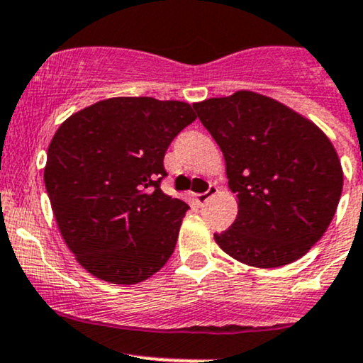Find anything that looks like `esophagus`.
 Instances as JSON below:
<instances>
[{
    "mask_svg": "<svg viewBox=\"0 0 363 363\" xmlns=\"http://www.w3.org/2000/svg\"><path fill=\"white\" fill-rule=\"evenodd\" d=\"M218 193V188L215 184H210V188L206 189V193H203V194H196V203L198 205H203V203H206L210 200V198L212 196H215V194Z\"/></svg>",
    "mask_w": 363,
    "mask_h": 363,
    "instance_id": "obj_1",
    "label": "esophagus"
}]
</instances>
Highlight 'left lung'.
<instances>
[{
    "label": "left lung",
    "mask_w": 363,
    "mask_h": 363,
    "mask_svg": "<svg viewBox=\"0 0 363 363\" xmlns=\"http://www.w3.org/2000/svg\"><path fill=\"white\" fill-rule=\"evenodd\" d=\"M220 146L238 217L213 234L241 264L274 269L298 260L324 236L343 191L330 139L303 115L253 91L194 103Z\"/></svg>",
    "instance_id": "1"
}]
</instances>
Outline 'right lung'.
Returning <instances> with one entry per match:
<instances>
[{
    "label": "right lung",
    "instance_id": "add662e5",
    "mask_svg": "<svg viewBox=\"0 0 363 363\" xmlns=\"http://www.w3.org/2000/svg\"><path fill=\"white\" fill-rule=\"evenodd\" d=\"M194 118L189 103L122 96L86 106L58 127L46 191L63 241L94 277L138 284L174 253L189 206L160 189L163 157Z\"/></svg>",
    "mask_w": 363,
    "mask_h": 363
}]
</instances>
